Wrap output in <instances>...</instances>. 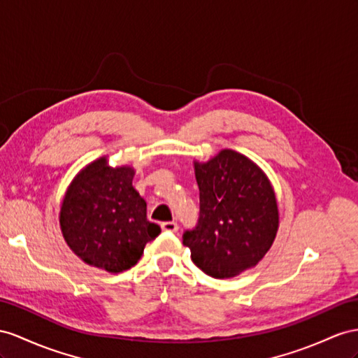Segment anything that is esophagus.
I'll use <instances>...</instances> for the list:
<instances>
[{
	"label": "esophagus",
	"instance_id": "34e87169",
	"mask_svg": "<svg viewBox=\"0 0 358 358\" xmlns=\"http://www.w3.org/2000/svg\"><path fill=\"white\" fill-rule=\"evenodd\" d=\"M162 230L166 231V233H177L178 231V224L177 222H163L162 224Z\"/></svg>",
	"mask_w": 358,
	"mask_h": 358
}]
</instances>
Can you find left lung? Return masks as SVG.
<instances>
[{
  "instance_id": "obj_1",
  "label": "left lung",
  "mask_w": 358,
  "mask_h": 358,
  "mask_svg": "<svg viewBox=\"0 0 358 358\" xmlns=\"http://www.w3.org/2000/svg\"><path fill=\"white\" fill-rule=\"evenodd\" d=\"M199 219L182 234L196 266L213 278H233L257 266L277 236L280 213L273 187L246 155L221 150L194 162Z\"/></svg>"
}]
</instances>
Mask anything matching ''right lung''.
Returning a JSON list of instances; mask_svg holds the SVG:
<instances>
[{"label": "right lung", "mask_w": 358, "mask_h": 358, "mask_svg": "<svg viewBox=\"0 0 358 358\" xmlns=\"http://www.w3.org/2000/svg\"><path fill=\"white\" fill-rule=\"evenodd\" d=\"M134 168H112L99 157L71 181L60 207L66 245L92 268L117 273L141 260L145 245L160 234L146 219V203L133 187Z\"/></svg>", "instance_id": "right-lung-1"}]
</instances>
